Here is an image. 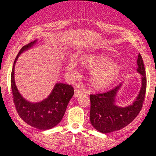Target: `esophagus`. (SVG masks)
<instances>
[{"label": "esophagus", "mask_w": 156, "mask_h": 156, "mask_svg": "<svg viewBox=\"0 0 156 156\" xmlns=\"http://www.w3.org/2000/svg\"><path fill=\"white\" fill-rule=\"evenodd\" d=\"M83 94V90L82 89H75V96L78 97Z\"/></svg>", "instance_id": "obj_1"}]
</instances>
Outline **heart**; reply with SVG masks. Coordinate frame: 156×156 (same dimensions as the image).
I'll list each match as a JSON object with an SVG mask.
<instances>
[{
	"instance_id": "b5f03b06",
	"label": "heart",
	"mask_w": 156,
	"mask_h": 156,
	"mask_svg": "<svg viewBox=\"0 0 156 156\" xmlns=\"http://www.w3.org/2000/svg\"><path fill=\"white\" fill-rule=\"evenodd\" d=\"M112 58L105 54H93L84 56L80 62L89 69H92L90 81L95 89L106 88L117 79L122 72V67L118 62H111ZM68 69L76 68L75 64H68Z\"/></svg>"
}]
</instances>
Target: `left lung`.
Masks as SVG:
<instances>
[{
	"mask_svg": "<svg viewBox=\"0 0 156 156\" xmlns=\"http://www.w3.org/2000/svg\"><path fill=\"white\" fill-rule=\"evenodd\" d=\"M137 72L141 76V87L137 98L131 105L119 107L116 105L115 97L122 83L112 90L90 94V115L92 126L103 133L117 131L125 128L137 117L142 108L147 88V78L142 57L139 53Z\"/></svg>",
	"mask_w": 156,
	"mask_h": 156,
	"instance_id": "8db88e82",
	"label": "left lung"
}]
</instances>
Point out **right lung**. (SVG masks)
Listing matches in <instances>:
<instances>
[{
  "label": "right lung",
  "mask_w": 156,
  "mask_h": 156,
  "mask_svg": "<svg viewBox=\"0 0 156 156\" xmlns=\"http://www.w3.org/2000/svg\"><path fill=\"white\" fill-rule=\"evenodd\" d=\"M37 39L21 48L16 57L11 75V87L13 102L19 116L27 124L39 130H48L58 125L63 118L68 103L74 94L71 85L56 83L48 98L39 103H30L20 94L15 81V65L23 52L34 45Z\"/></svg>",
  "instance_id": "right-lung-1"
}]
</instances>
